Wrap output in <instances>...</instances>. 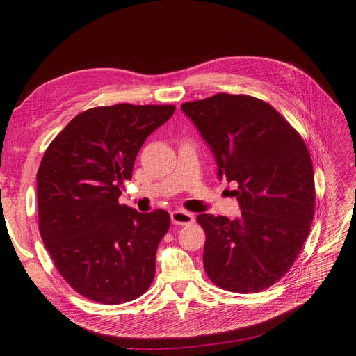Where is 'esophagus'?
Returning <instances> with one entry per match:
<instances>
[{
    "label": "esophagus",
    "instance_id": "1",
    "mask_svg": "<svg viewBox=\"0 0 356 356\" xmlns=\"http://www.w3.org/2000/svg\"><path fill=\"white\" fill-rule=\"evenodd\" d=\"M170 219L175 225H190L194 222V215L184 212V211H175L170 213Z\"/></svg>",
    "mask_w": 356,
    "mask_h": 356
}]
</instances>
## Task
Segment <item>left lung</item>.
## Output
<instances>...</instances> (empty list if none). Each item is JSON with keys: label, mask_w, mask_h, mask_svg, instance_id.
<instances>
[{"label": "left lung", "mask_w": 356, "mask_h": 356, "mask_svg": "<svg viewBox=\"0 0 356 356\" xmlns=\"http://www.w3.org/2000/svg\"><path fill=\"white\" fill-rule=\"evenodd\" d=\"M216 159L218 177L236 181V219L202 213L204 271L218 287L256 293L298 259L315 209L311 154L277 110L250 95L220 92L181 104Z\"/></svg>", "instance_id": "1"}]
</instances>
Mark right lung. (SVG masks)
<instances>
[{
    "label": "right lung",
    "mask_w": 356,
    "mask_h": 356,
    "mask_svg": "<svg viewBox=\"0 0 356 356\" xmlns=\"http://www.w3.org/2000/svg\"><path fill=\"white\" fill-rule=\"evenodd\" d=\"M174 112L170 104L88 108L48 145L36 174L38 228L57 271L83 298L119 305L152 284L169 213H140L119 195L145 138Z\"/></svg>",
    "instance_id": "obj_1"
}]
</instances>
